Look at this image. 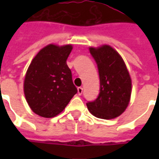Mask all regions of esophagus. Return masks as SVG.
Wrapping results in <instances>:
<instances>
[{
	"label": "esophagus",
	"instance_id": "34e87169",
	"mask_svg": "<svg viewBox=\"0 0 159 159\" xmlns=\"http://www.w3.org/2000/svg\"><path fill=\"white\" fill-rule=\"evenodd\" d=\"M83 89L82 87H78L77 88V93L79 95H82V93H83Z\"/></svg>",
	"mask_w": 159,
	"mask_h": 159
}]
</instances>
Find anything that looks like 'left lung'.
<instances>
[{"mask_svg":"<svg viewBox=\"0 0 159 159\" xmlns=\"http://www.w3.org/2000/svg\"><path fill=\"white\" fill-rule=\"evenodd\" d=\"M100 76V93L95 100L88 102L91 114L102 119L119 117L126 110L131 96V78L125 63L109 45L90 48Z\"/></svg>","mask_w":159,"mask_h":159,"instance_id":"obj_1","label":"left lung"}]
</instances>
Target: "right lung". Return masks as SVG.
<instances>
[{"label":"right lung","mask_w":159,"mask_h":159,"mask_svg":"<svg viewBox=\"0 0 159 159\" xmlns=\"http://www.w3.org/2000/svg\"><path fill=\"white\" fill-rule=\"evenodd\" d=\"M72 45L49 44L39 51L27 70L24 92L30 109L43 117L62 111L76 93L66 60Z\"/></svg>","instance_id":"right-lung-1"}]
</instances>
